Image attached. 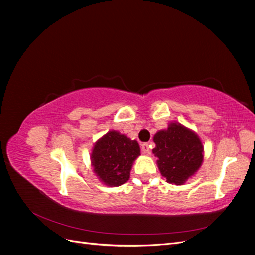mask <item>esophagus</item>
<instances>
[{
	"mask_svg": "<svg viewBox=\"0 0 255 255\" xmlns=\"http://www.w3.org/2000/svg\"><path fill=\"white\" fill-rule=\"evenodd\" d=\"M141 151L143 154H145V155H150L151 154V150H150V145L149 143H143L141 145Z\"/></svg>",
	"mask_w": 255,
	"mask_h": 255,
	"instance_id": "esophagus-1",
	"label": "esophagus"
}]
</instances>
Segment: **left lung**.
<instances>
[{
	"label": "left lung",
	"mask_w": 255,
	"mask_h": 255,
	"mask_svg": "<svg viewBox=\"0 0 255 255\" xmlns=\"http://www.w3.org/2000/svg\"><path fill=\"white\" fill-rule=\"evenodd\" d=\"M153 141L156 145L152 152L157 157V167L168 183L185 184L203 163L201 139L194 130L179 122H170L167 129L158 130Z\"/></svg>",
	"instance_id": "8db88e82"
}]
</instances>
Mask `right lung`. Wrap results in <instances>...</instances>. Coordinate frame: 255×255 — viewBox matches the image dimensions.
<instances>
[{
    "label": "right lung",
    "instance_id": "obj_1",
    "mask_svg": "<svg viewBox=\"0 0 255 255\" xmlns=\"http://www.w3.org/2000/svg\"><path fill=\"white\" fill-rule=\"evenodd\" d=\"M139 155L140 146L136 140L117 130H110L96 141L90 161L100 182L117 187L128 181L130 169Z\"/></svg>",
    "mask_w": 255,
    "mask_h": 255
}]
</instances>
